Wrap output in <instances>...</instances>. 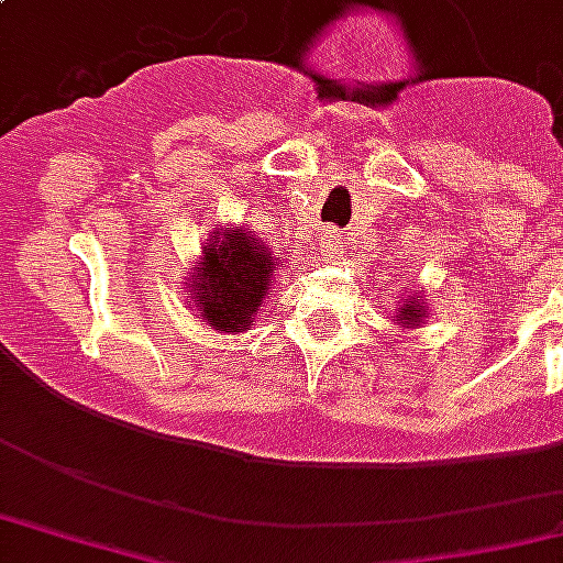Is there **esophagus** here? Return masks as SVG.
Segmentation results:
<instances>
[{"label": "esophagus", "instance_id": "34e87169", "mask_svg": "<svg viewBox=\"0 0 563 563\" xmlns=\"http://www.w3.org/2000/svg\"><path fill=\"white\" fill-rule=\"evenodd\" d=\"M321 247H324V256H339L342 253V235L336 230H328L324 239H321Z\"/></svg>", "mask_w": 563, "mask_h": 563}]
</instances>
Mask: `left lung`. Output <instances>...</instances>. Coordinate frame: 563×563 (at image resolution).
Wrapping results in <instances>:
<instances>
[{"mask_svg":"<svg viewBox=\"0 0 563 563\" xmlns=\"http://www.w3.org/2000/svg\"><path fill=\"white\" fill-rule=\"evenodd\" d=\"M396 321L401 328H416L419 321H424V307L422 300H419V295H407L405 307H398Z\"/></svg>","mask_w":563,"mask_h":563,"instance_id":"8db88e82","label":"left lung"}]
</instances>
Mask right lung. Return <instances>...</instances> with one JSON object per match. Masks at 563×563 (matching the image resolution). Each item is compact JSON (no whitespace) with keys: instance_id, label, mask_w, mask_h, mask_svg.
Listing matches in <instances>:
<instances>
[{"instance_id":"1","label":"right lung","mask_w":563,"mask_h":563,"mask_svg":"<svg viewBox=\"0 0 563 563\" xmlns=\"http://www.w3.org/2000/svg\"><path fill=\"white\" fill-rule=\"evenodd\" d=\"M188 283V298L206 319V324L224 333L251 330L260 303L268 295L277 272L272 247L253 239L247 230H218L206 239L203 260Z\"/></svg>"}]
</instances>
